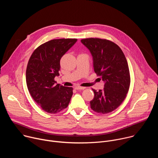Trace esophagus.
I'll use <instances>...</instances> for the list:
<instances>
[{"label": "esophagus", "mask_w": 158, "mask_h": 158, "mask_svg": "<svg viewBox=\"0 0 158 158\" xmlns=\"http://www.w3.org/2000/svg\"><path fill=\"white\" fill-rule=\"evenodd\" d=\"M85 88V87H81V86H79V85L75 87V89H76V90H83Z\"/></svg>", "instance_id": "obj_1"}]
</instances>
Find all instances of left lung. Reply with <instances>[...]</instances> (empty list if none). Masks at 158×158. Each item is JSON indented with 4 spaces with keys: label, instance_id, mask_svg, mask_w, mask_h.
Listing matches in <instances>:
<instances>
[{
    "label": "left lung",
    "instance_id": "obj_1",
    "mask_svg": "<svg viewBox=\"0 0 158 158\" xmlns=\"http://www.w3.org/2000/svg\"><path fill=\"white\" fill-rule=\"evenodd\" d=\"M81 42L93 57L95 73L104 82V87L96 91L90 102L91 108L98 113L114 110L124 101L128 93L131 78L128 64L121 49L110 40L87 38Z\"/></svg>",
    "mask_w": 158,
    "mask_h": 158
}]
</instances>
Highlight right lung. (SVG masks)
Masks as SVG:
<instances>
[{
	"mask_svg": "<svg viewBox=\"0 0 158 158\" xmlns=\"http://www.w3.org/2000/svg\"><path fill=\"white\" fill-rule=\"evenodd\" d=\"M77 40L57 39L45 42L32 54L26 69L29 91L39 107L48 113L55 114L68 106L73 88L56 84L59 76L60 60Z\"/></svg>",
	"mask_w": 158,
	"mask_h": 158,
	"instance_id": "obj_1",
	"label": "right lung"
}]
</instances>
